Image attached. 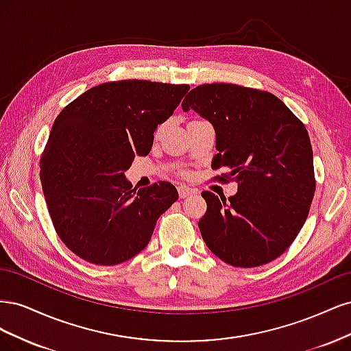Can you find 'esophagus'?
I'll return each instance as SVG.
<instances>
[{"mask_svg": "<svg viewBox=\"0 0 351 351\" xmlns=\"http://www.w3.org/2000/svg\"><path fill=\"white\" fill-rule=\"evenodd\" d=\"M195 193H196L195 189H192V187H187V186H180L178 187V196L182 199H184L187 196H192Z\"/></svg>", "mask_w": 351, "mask_h": 351, "instance_id": "1", "label": "esophagus"}]
</instances>
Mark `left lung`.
Listing matches in <instances>:
<instances>
[{"label": "left lung", "mask_w": 351, "mask_h": 351, "mask_svg": "<svg viewBox=\"0 0 351 351\" xmlns=\"http://www.w3.org/2000/svg\"><path fill=\"white\" fill-rule=\"evenodd\" d=\"M215 129L212 168L236 182L234 196L204 192L199 230L209 250L239 268L277 259L299 234L315 195L313 152L304 124L275 95L231 83L200 84L184 98Z\"/></svg>", "instance_id": "obj_1"}]
</instances>
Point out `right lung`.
I'll return each mask as SVG.
<instances>
[{"label": "right lung", "mask_w": 351, "mask_h": 351, "mask_svg": "<svg viewBox=\"0 0 351 351\" xmlns=\"http://www.w3.org/2000/svg\"><path fill=\"white\" fill-rule=\"evenodd\" d=\"M189 84L108 82L62 110L40 156V183L58 237L83 261L119 265L149 243L158 218L178 199L159 182H127L136 155L151 152L154 132L173 115Z\"/></svg>", "instance_id": "obj_1"}]
</instances>
